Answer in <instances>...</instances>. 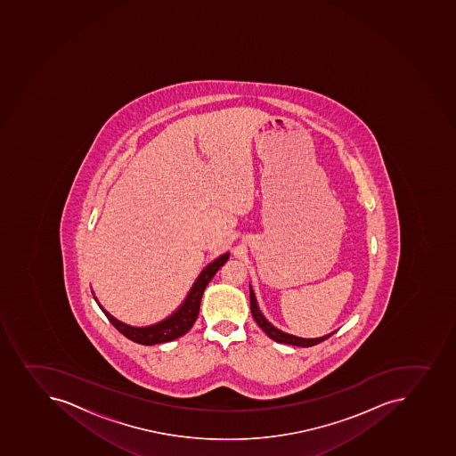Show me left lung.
Returning a JSON list of instances; mask_svg holds the SVG:
<instances>
[{"instance_id": "8db88e82", "label": "left lung", "mask_w": 456, "mask_h": 456, "mask_svg": "<svg viewBox=\"0 0 456 456\" xmlns=\"http://www.w3.org/2000/svg\"><path fill=\"white\" fill-rule=\"evenodd\" d=\"M249 304H251L252 317H254V321L256 322V325L260 326L261 330H265V334H267V337L274 339L276 343L289 344V346H298V347H312V346H316V344L325 341V339L330 338V335L334 334V332H332V334L325 335V337H321V338H299V337H295V335L287 334V332L279 330L278 328H274V326L263 316V313H261L260 308H258L256 295H254L251 287H249Z\"/></svg>"}]
</instances>
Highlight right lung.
<instances>
[{
    "instance_id": "add662e5",
    "label": "right lung",
    "mask_w": 456,
    "mask_h": 456,
    "mask_svg": "<svg viewBox=\"0 0 456 456\" xmlns=\"http://www.w3.org/2000/svg\"><path fill=\"white\" fill-rule=\"evenodd\" d=\"M229 260V252L218 256L217 260H214L211 265H207L202 273L198 276L196 282L193 283L191 292L187 294L184 303L178 307L177 312L173 313L171 316L167 317L165 321L159 322L157 325L144 326V328H135V326L126 325L122 322L118 321L112 314H109L102 305V312L106 314L109 322L117 328L122 335H126V338L134 341L137 344H143V346H153V344L168 343L173 339H177L182 335L186 334L187 330H191L198 314H200V299L204 295L205 288L208 285L209 281L214 278V274L217 273L220 267H222L226 261Z\"/></svg>"
}]
</instances>
